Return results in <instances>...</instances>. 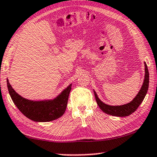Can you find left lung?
<instances>
[{"instance_id": "8db88e82", "label": "left lung", "mask_w": 157, "mask_h": 157, "mask_svg": "<svg viewBox=\"0 0 157 157\" xmlns=\"http://www.w3.org/2000/svg\"><path fill=\"white\" fill-rule=\"evenodd\" d=\"M144 66H145V76H144V80L143 85L140 89L139 93L136 96L133 98L132 101L130 103L124 104L122 105H110L108 104L104 103L98 97L97 93L94 90V94L97 104L99 106V108L104 113L108 115H111L113 116L118 117H126L130 116L133 112H135L139 106L141 105V103L143 101L146 95H147L148 88H149V73L148 70L147 65L146 62H144Z\"/></svg>"}]
</instances>
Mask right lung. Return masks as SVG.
I'll return each mask as SVG.
<instances>
[{
	"instance_id": "add662e5",
	"label": "right lung",
	"mask_w": 157,
	"mask_h": 157,
	"mask_svg": "<svg viewBox=\"0 0 157 157\" xmlns=\"http://www.w3.org/2000/svg\"><path fill=\"white\" fill-rule=\"evenodd\" d=\"M9 95L18 109L27 118L36 122H49L59 118L65 112L72 84L53 100L34 101L26 99L16 93L7 79Z\"/></svg>"
}]
</instances>
